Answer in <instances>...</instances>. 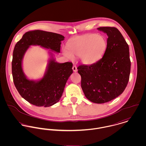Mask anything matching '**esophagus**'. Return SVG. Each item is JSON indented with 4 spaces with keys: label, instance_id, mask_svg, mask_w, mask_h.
Masks as SVG:
<instances>
[{
    "label": "esophagus",
    "instance_id": "esophagus-1",
    "mask_svg": "<svg viewBox=\"0 0 146 146\" xmlns=\"http://www.w3.org/2000/svg\"><path fill=\"white\" fill-rule=\"evenodd\" d=\"M72 70L74 72H77L78 71V69H77V67L75 66V65H74L73 67H72Z\"/></svg>",
    "mask_w": 146,
    "mask_h": 146
}]
</instances>
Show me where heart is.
Returning a JSON list of instances; mask_svg holds the SVG:
<instances>
[{"instance_id": "heart-1", "label": "heart", "mask_w": 146, "mask_h": 146, "mask_svg": "<svg viewBox=\"0 0 146 146\" xmlns=\"http://www.w3.org/2000/svg\"><path fill=\"white\" fill-rule=\"evenodd\" d=\"M107 48V40L104 36L96 34H86L75 37L63 48V55L68 59L79 57L85 64H92L98 61L103 56Z\"/></svg>"}]
</instances>
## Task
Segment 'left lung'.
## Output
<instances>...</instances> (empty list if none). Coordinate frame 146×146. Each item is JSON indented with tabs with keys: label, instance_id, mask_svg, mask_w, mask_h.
Returning a JSON list of instances; mask_svg holds the SVG:
<instances>
[{
	"label": "left lung",
	"instance_id": "1",
	"mask_svg": "<svg viewBox=\"0 0 146 146\" xmlns=\"http://www.w3.org/2000/svg\"><path fill=\"white\" fill-rule=\"evenodd\" d=\"M108 36L103 57L97 62L78 67L86 98L96 104L108 102L124 91L129 79L131 63L129 45L114 27H100Z\"/></svg>",
	"mask_w": 146,
	"mask_h": 146
}]
</instances>
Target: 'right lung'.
I'll list each match as a JSON object with an SVG mask.
<instances>
[{"label":"right lung","mask_w":146,"mask_h":146,"mask_svg":"<svg viewBox=\"0 0 146 146\" xmlns=\"http://www.w3.org/2000/svg\"><path fill=\"white\" fill-rule=\"evenodd\" d=\"M62 35L36 30L26 33L15 46L12 62L13 82L21 97L30 104L38 107H50L57 103L62 96L66 82L72 74V63L56 62L54 54L49 52L48 60L44 76L40 80L29 79L22 68L24 55L31 45L60 53Z\"/></svg>","instance_id":"obj_1"}]
</instances>
